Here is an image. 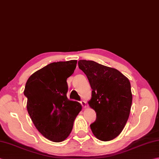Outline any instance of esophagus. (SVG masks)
I'll list each match as a JSON object with an SVG mask.
<instances>
[{
  "instance_id": "34e87169",
  "label": "esophagus",
  "mask_w": 159,
  "mask_h": 159,
  "mask_svg": "<svg viewBox=\"0 0 159 159\" xmlns=\"http://www.w3.org/2000/svg\"><path fill=\"white\" fill-rule=\"evenodd\" d=\"M80 104H81V105H82L83 108H85L87 107V102H86L85 101L83 100V101H80Z\"/></svg>"
}]
</instances>
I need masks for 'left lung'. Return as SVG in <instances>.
Listing matches in <instances>:
<instances>
[{"label": "left lung", "mask_w": 159, "mask_h": 159, "mask_svg": "<svg viewBox=\"0 0 159 159\" xmlns=\"http://www.w3.org/2000/svg\"><path fill=\"white\" fill-rule=\"evenodd\" d=\"M79 67L88 77L92 89L89 107L96 113L90 128L96 138L109 141L123 131L132 102L129 79L119 70L93 61L80 60Z\"/></svg>", "instance_id": "left-lung-1"}]
</instances>
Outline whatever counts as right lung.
<instances>
[{"instance_id": "obj_1", "label": "right lung", "mask_w": 159, "mask_h": 159, "mask_svg": "<svg viewBox=\"0 0 159 159\" xmlns=\"http://www.w3.org/2000/svg\"><path fill=\"white\" fill-rule=\"evenodd\" d=\"M77 61L52 63L28 79L24 90L27 110L41 134L53 142L65 141L81 111L79 102L67 97V79L74 73Z\"/></svg>"}]
</instances>
